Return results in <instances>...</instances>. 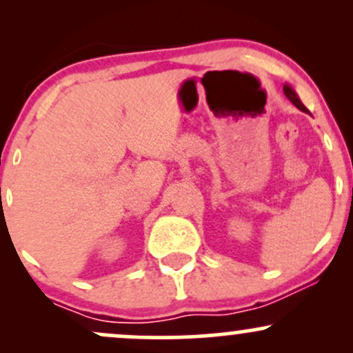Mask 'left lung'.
<instances>
[{
  "mask_svg": "<svg viewBox=\"0 0 353 353\" xmlns=\"http://www.w3.org/2000/svg\"><path fill=\"white\" fill-rule=\"evenodd\" d=\"M283 92H285L287 98H289L290 101H292V104H295V106H297L299 109H301V111H303V112H309V109H307V108L303 106V104L301 103V99L297 98V94H295L292 88H290V86H283Z\"/></svg>",
  "mask_w": 353,
  "mask_h": 353,
  "instance_id": "left-lung-1",
  "label": "left lung"
}]
</instances>
